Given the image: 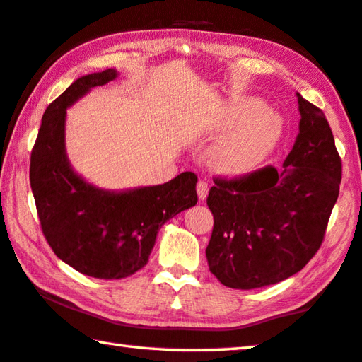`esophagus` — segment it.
<instances>
[{"instance_id":"esophagus-1","label":"esophagus","mask_w":362,"mask_h":362,"mask_svg":"<svg viewBox=\"0 0 362 362\" xmlns=\"http://www.w3.org/2000/svg\"><path fill=\"white\" fill-rule=\"evenodd\" d=\"M208 182H205V181H199L197 182V195H199V199L200 200H205L206 199V195H208Z\"/></svg>"}]
</instances>
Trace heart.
<instances>
[{"mask_svg":"<svg viewBox=\"0 0 362 362\" xmlns=\"http://www.w3.org/2000/svg\"><path fill=\"white\" fill-rule=\"evenodd\" d=\"M214 124L219 129L235 125L211 152L213 167L226 175H243L259 167L274 151L283 129L280 116L252 97L233 98L221 106Z\"/></svg>","mask_w":362,"mask_h":362,"instance_id":"1","label":"heart"}]
</instances>
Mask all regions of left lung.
<instances>
[{"label": "left lung", "mask_w": 362, "mask_h": 362, "mask_svg": "<svg viewBox=\"0 0 362 362\" xmlns=\"http://www.w3.org/2000/svg\"><path fill=\"white\" fill-rule=\"evenodd\" d=\"M299 135L275 168L214 177L208 267L227 288L256 289L300 272L325 240L339 197L341 160L320 107L297 93Z\"/></svg>", "instance_id": "obj_1"}]
</instances>
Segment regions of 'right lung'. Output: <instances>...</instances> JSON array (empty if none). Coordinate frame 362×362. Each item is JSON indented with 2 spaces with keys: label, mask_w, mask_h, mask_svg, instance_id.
Wrapping results in <instances>:
<instances>
[{
  "label": "right lung",
  "mask_w": 362,
  "mask_h": 362,
  "mask_svg": "<svg viewBox=\"0 0 362 362\" xmlns=\"http://www.w3.org/2000/svg\"><path fill=\"white\" fill-rule=\"evenodd\" d=\"M116 78L112 68L82 76L55 98L44 111L30 158V185L49 246L74 270L101 280L143 269L158 229L199 200L192 171L122 192L103 191L74 173L65 151L66 107Z\"/></svg>",
  "instance_id": "add662e5"
}]
</instances>
